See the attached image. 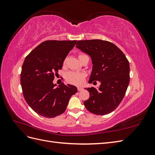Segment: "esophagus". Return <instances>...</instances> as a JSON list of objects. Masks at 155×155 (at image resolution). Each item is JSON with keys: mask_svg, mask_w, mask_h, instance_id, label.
Masks as SVG:
<instances>
[{"mask_svg": "<svg viewBox=\"0 0 155 155\" xmlns=\"http://www.w3.org/2000/svg\"><path fill=\"white\" fill-rule=\"evenodd\" d=\"M83 90V88L81 87H78V91H81Z\"/></svg>", "mask_w": 155, "mask_h": 155, "instance_id": "34e87169", "label": "esophagus"}]
</instances>
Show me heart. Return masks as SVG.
I'll return each instance as SVG.
<instances>
[{
    "instance_id": "b5f03b06",
    "label": "heart",
    "mask_w": 155,
    "mask_h": 155,
    "mask_svg": "<svg viewBox=\"0 0 155 155\" xmlns=\"http://www.w3.org/2000/svg\"><path fill=\"white\" fill-rule=\"evenodd\" d=\"M87 56L86 54H79V59L80 60L83 58ZM67 58H65L63 65L64 66L66 64ZM64 79L66 81L70 84H72V85H80L84 82V80L85 79V75L83 73H79V72H68L66 73L64 76Z\"/></svg>"
}]
</instances>
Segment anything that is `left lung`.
<instances>
[{
    "instance_id": "1",
    "label": "left lung",
    "mask_w": 155,
    "mask_h": 155,
    "mask_svg": "<svg viewBox=\"0 0 155 155\" xmlns=\"http://www.w3.org/2000/svg\"><path fill=\"white\" fill-rule=\"evenodd\" d=\"M76 47L92 59L93 67L88 82L101 83L98 88H87L90 97L83 102L84 105L97 115L110 113L120 105L127 89L130 80L129 61L122 51L109 41H79Z\"/></svg>"
}]
</instances>
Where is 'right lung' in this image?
<instances>
[{
  "label": "right lung",
  "mask_w": 155,
  "mask_h": 155,
  "mask_svg": "<svg viewBox=\"0 0 155 155\" xmlns=\"http://www.w3.org/2000/svg\"><path fill=\"white\" fill-rule=\"evenodd\" d=\"M77 41L49 40L28 55L22 66L21 84L26 103L36 113L46 118L63 114L77 88L62 83L53 84L55 76Z\"/></svg>",
  "instance_id": "1"
}]
</instances>
